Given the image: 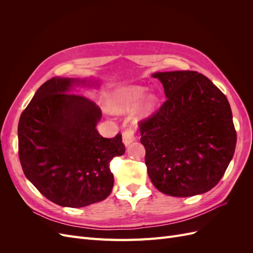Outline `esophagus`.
Masks as SVG:
<instances>
[{
    "label": "esophagus",
    "instance_id": "34e87169",
    "mask_svg": "<svg viewBox=\"0 0 253 253\" xmlns=\"http://www.w3.org/2000/svg\"><path fill=\"white\" fill-rule=\"evenodd\" d=\"M134 129L132 127H126L124 132H122V141L126 145H128L131 142H133L136 137L134 134Z\"/></svg>",
    "mask_w": 253,
    "mask_h": 253
}]
</instances>
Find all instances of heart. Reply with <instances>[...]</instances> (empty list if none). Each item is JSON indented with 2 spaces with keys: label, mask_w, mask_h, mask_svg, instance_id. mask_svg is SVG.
<instances>
[{
  "label": "heart",
  "mask_w": 253,
  "mask_h": 253,
  "mask_svg": "<svg viewBox=\"0 0 253 253\" xmlns=\"http://www.w3.org/2000/svg\"><path fill=\"white\" fill-rule=\"evenodd\" d=\"M145 88L142 86H128L121 88L115 93L114 100L112 102V111L114 112H126L139 102L144 95ZM158 103V99L154 94L145 96L137 109V115L139 117H148L154 113Z\"/></svg>",
  "instance_id": "obj_1"
}]
</instances>
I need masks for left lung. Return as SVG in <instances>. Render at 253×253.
Listing matches in <instances>:
<instances>
[{
	"mask_svg": "<svg viewBox=\"0 0 253 253\" xmlns=\"http://www.w3.org/2000/svg\"><path fill=\"white\" fill-rule=\"evenodd\" d=\"M167 100L139 122L151 181L160 192L187 197L206 193L233 157L236 132L227 97L193 71L155 73Z\"/></svg>",
	"mask_w": 253,
	"mask_h": 253,
	"instance_id": "8db88e82",
	"label": "left lung"
}]
</instances>
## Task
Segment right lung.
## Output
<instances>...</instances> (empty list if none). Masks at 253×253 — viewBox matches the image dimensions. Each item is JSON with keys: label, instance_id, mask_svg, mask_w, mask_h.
<instances>
[{"label": "right lung", "instance_id": "obj_1", "mask_svg": "<svg viewBox=\"0 0 253 253\" xmlns=\"http://www.w3.org/2000/svg\"><path fill=\"white\" fill-rule=\"evenodd\" d=\"M85 80L55 77L43 83L22 112L19 158L27 179L50 202L80 208L112 192L111 160L126 152L121 134L104 138L96 126L101 110L70 93Z\"/></svg>", "mask_w": 253, "mask_h": 253}]
</instances>
